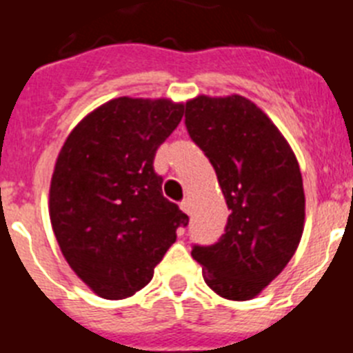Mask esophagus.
<instances>
[{"mask_svg": "<svg viewBox=\"0 0 353 353\" xmlns=\"http://www.w3.org/2000/svg\"><path fill=\"white\" fill-rule=\"evenodd\" d=\"M180 208H182L187 215H191V201H189V199H183L182 203H180Z\"/></svg>", "mask_w": 353, "mask_h": 353, "instance_id": "obj_1", "label": "esophagus"}]
</instances>
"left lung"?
Returning <instances> with one entry per match:
<instances>
[{
	"label": "left lung",
	"mask_w": 353,
	"mask_h": 353,
	"mask_svg": "<svg viewBox=\"0 0 353 353\" xmlns=\"http://www.w3.org/2000/svg\"><path fill=\"white\" fill-rule=\"evenodd\" d=\"M185 127L232 210L219 242L194 245L192 258L219 297L251 301L283 272L304 232L297 157L274 121L242 95L187 101Z\"/></svg>",
	"instance_id": "8db88e82"
}]
</instances>
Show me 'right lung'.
Wrapping results in <instances>:
<instances>
[{
    "label": "right lung",
    "mask_w": 353,
    "mask_h": 353,
    "mask_svg": "<svg viewBox=\"0 0 353 353\" xmlns=\"http://www.w3.org/2000/svg\"><path fill=\"white\" fill-rule=\"evenodd\" d=\"M183 102L118 97L93 109L61 146L49 217L61 254L84 285L109 301L145 288L189 223L162 196L155 152L179 127Z\"/></svg>",
    "instance_id": "obj_1"
}]
</instances>
